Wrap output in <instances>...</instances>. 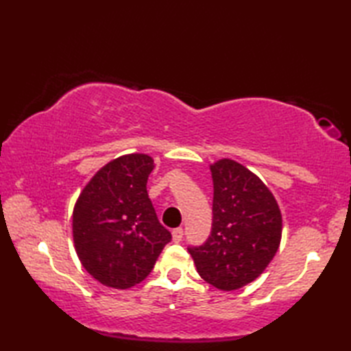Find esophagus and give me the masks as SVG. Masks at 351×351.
<instances>
[{
    "label": "esophagus",
    "instance_id": "1",
    "mask_svg": "<svg viewBox=\"0 0 351 351\" xmlns=\"http://www.w3.org/2000/svg\"><path fill=\"white\" fill-rule=\"evenodd\" d=\"M182 235H184V230L182 228H176L171 230V240L175 243H181L182 241Z\"/></svg>",
    "mask_w": 351,
    "mask_h": 351
}]
</instances>
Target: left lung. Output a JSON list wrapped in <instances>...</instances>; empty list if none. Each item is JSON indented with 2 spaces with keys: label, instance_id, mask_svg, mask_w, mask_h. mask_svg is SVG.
<instances>
[{
  "label": "left lung",
  "instance_id": "1",
  "mask_svg": "<svg viewBox=\"0 0 351 351\" xmlns=\"http://www.w3.org/2000/svg\"><path fill=\"white\" fill-rule=\"evenodd\" d=\"M210 169L211 235L189 252L200 278L232 291L258 279L271 263L282 238V214L273 193L243 164L221 158Z\"/></svg>",
  "mask_w": 351,
  "mask_h": 351
}]
</instances>
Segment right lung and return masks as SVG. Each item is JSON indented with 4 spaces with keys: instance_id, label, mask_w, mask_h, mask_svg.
Returning <instances> with one entry per match:
<instances>
[{
    "instance_id": "obj_1",
    "label": "right lung",
    "mask_w": 351,
    "mask_h": 351,
    "mask_svg": "<svg viewBox=\"0 0 351 351\" xmlns=\"http://www.w3.org/2000/svg\"><path fill=\"white\" fill-rule=\"evenodd\" d=\"M155 164L126 154L101 167L73 206L72 235L80 263L102 285L128 289L145 280L170 240L146 184Z\"/></svg>"
}]
</instances>
